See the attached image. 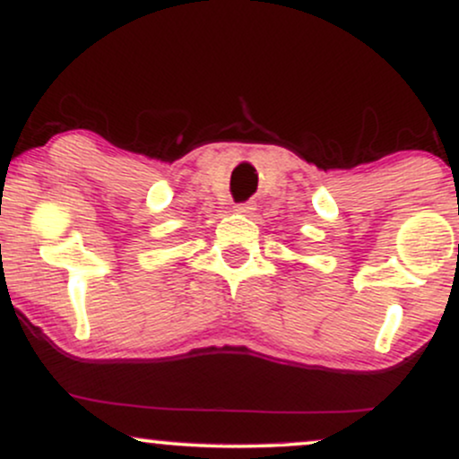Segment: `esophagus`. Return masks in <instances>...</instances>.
I'll list each match as a JSON object with an SVG mask.
<instances>
[{"mask_svg":"<svg viewBox=\"0 0 459 459\" xmlns=\"http://www.w3.org/2000/svg\"><path fill=\"white\" fill-rule=\"evenodd\" d=\"M235 212L247 215V213L255 212V204H252V203H239V204H235Z\"/></svg>","mask_w":459,"mask_h":459,"instance_id":"obj_1","label":"esophagus"}]
</instances>
